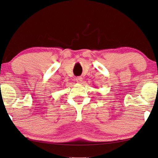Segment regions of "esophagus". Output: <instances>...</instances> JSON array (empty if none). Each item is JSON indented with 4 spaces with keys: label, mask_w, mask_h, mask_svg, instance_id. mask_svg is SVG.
I'll return each instance as SVG.
<instances>
[{
    "label": "esophagus",
    "mask_w": 158,
    "mask_h": 158,
    "mask_svg": "<svg viewBox=\"0 0 158 158\" xmlns=\"http://www.w3.org/2000/svg\"><path fill=\"white\" fill-rule=\"evenodd\" d=\"M76 82H77V83H82V77H76Z\"/></svg>",
    "instance_id": "34e87169"
}]
</instances>
